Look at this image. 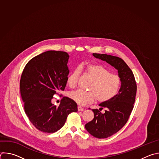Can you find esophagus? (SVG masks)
Returning a JSON list of instances; mask_svg holds the SVG:
<instances>
[{
    "label": "esophagus",
    "instance_id": "esophagus-1",
    "mask_svg": "<svg viewBox=\"0 0 159 159\" xmlns=\"http://www.w3.org/2000/svg\"><path fill=\"white\" fill-rule=\"evenodd\" d=\"M77 109H78V111H84V108H82L81 106H78Z\"/></svg>",
    "mask_w": 159,
    "mask_h": 159
}]
</instances>
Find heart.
Wrapping results in <instances>:
<instances>
[{"instance_id":"1","label":"heart","mask_w":159,"mask_h":159,"mask_svg":"<svg viewBox=\"0 0 159 159\" xmlns=\"http://www.w3.org/2000/svg\"><path fill=\"white\" fill-rule=\"evenodd\" d=\"M85 74L92 79L88 90H76L70 92L69 97L79 105H85L95 99L99 103L107 102L114 98L121 86L120 77L112 74L107 68L98 64H89L84 67ZM81 67H75L67 79V84L71 88L77 84L81 74Z\"/></svg>"}]
</instances>
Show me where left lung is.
Segmentation results:
<instances>
[{
  "label": "left lung",
  "instance_id": "obj_1",
  "mask_svg": "<svg viewBox=\"0 0 159 159\" xmlns=\"http://www.w3.org/2000/svg\"><path fill=\"white\" fill-rule=\"evenodd\" d=\"M93 56L114 67L122 81L117 95L109 102L99 104L101 107L99 110L105 108V113L102 114L100 110L92 109L94 118L85 125L93 137L105 139L117 133L128 121L134 108L137 89L132 71L121 58L96 53Z\"/></svg>",
  "mask_w": 159,
  "mask_h": 159
}]
</instances>
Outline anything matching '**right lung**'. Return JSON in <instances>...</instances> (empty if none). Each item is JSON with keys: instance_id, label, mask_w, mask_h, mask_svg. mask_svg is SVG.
<instances>
[{"instance_id": "obj_1", "label": "right lung", "mask_w": 159, "mask_h": 159, "mask_svg": "<svg viewBox=\"0 0 159 159\" xmlns=\"http://www.w3.org/2000/svg\"><path fill=\"white\" fill-rule=\"evenodd\" d=\"M69 58L66 52L46 51L30 59L21 75L20 90L25 114L41 132H57L69 114L77 111L76 102L69 97H64L59 107L51 102L53 96L65 89Z\"/></svg>"}]
</instances>
